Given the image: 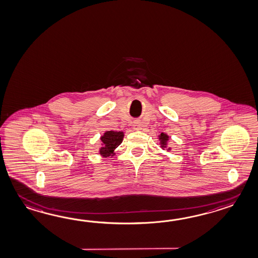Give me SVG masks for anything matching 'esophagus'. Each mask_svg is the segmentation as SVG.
I'll return each mask as SVG.
<instances>
[{
    "instance_id": "34e87169",
    "label": "esophagus",
    "mask_w": 258,
    "mask_h": 258,
    "mask_svg": "<svg viewBox=\"0 0 258 258\" xmlns=\"http://www.w3.org/2000/svg\"><path fill=\"white\" fill-rule=\"evenodd\" d=\"M132 126H133V128H134L135 131H139V130H140V127H141V124H140V121H133V124H132Z\"/></svg>"
}]
</instances>
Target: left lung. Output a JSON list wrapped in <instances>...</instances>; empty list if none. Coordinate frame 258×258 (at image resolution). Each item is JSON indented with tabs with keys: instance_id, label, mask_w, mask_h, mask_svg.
<instances>
[{
	"instance_id": "obj_1",
	"label": "left lung",
	"mask_w": 258,
	"mask_h": 258,
	"mask_svg": "<svg viewBox=\"0 0 258 258\" xmlns=\"http://www.w3.org/2000/svg\"><path fill=\"white\" fill-rule=\"evenodd\" d=\"M158 137H159V141H160L161 148H162V149H165V148H166L167 141L169 140V137L166 135V133H163V132L161 133ZM170 150H171V148L169 147V148L167 149V151H170Z\"/></svg>"
}]
</instances>
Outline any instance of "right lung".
Masks as SVG:
<instances>
[{
  "label": "right lung",
  "instance_id": "1",
  "mask_svg": "<svg viewBox=\"0 0 258 258\" xmlns=\"http://www.w3.org/2000/svg\"><path fill=\"white\" fill-rule=\"evenodd\" d=\"M124 138V133L122 132H105L101 137L102 147L100 148L99 154L103 157H108L115 155L114 151L116 147L120 145Z\"/></svg>",
  "mask_w": 258,
  "mask_h": 258
}]
</instances>
